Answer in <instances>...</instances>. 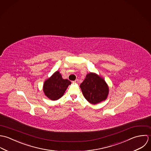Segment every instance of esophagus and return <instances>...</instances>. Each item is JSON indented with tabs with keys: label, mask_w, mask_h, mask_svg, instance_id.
I'll return each instance as SVG.
<instances>
[{
	"label": "esophagus",
	"mask_w": 151,
	"mask_h": 151,
	"mask_svg": "<svg viewBox=\"0 0 151 151\" xmlns=\"http://www.w3.org/2000/svg\"><path fill=\"white\" fill-rule=\"evenodd\" d=\"M73 82H74V83H78V82H79V80L78 79H76L75 81H73Z\"/></svg>",
	"instance_id": "esophagus-1"
}]
</instances>
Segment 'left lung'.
<instances>
[{"label":"left lung","mask_w":151,"mask_h":151,"mask_svg":"<svg viewBox=\"0 0 151 151\" xmlns=\"http://www.w3.org/2000/svg\"><path fill=\"white\" fill-rule=\"evenodd\" d=\"M80 88L85 99L94 104L105 100L109 94V88L105 81L93 73L86 75Z\"/></svg>","instance_id":"1"}]
</instances>
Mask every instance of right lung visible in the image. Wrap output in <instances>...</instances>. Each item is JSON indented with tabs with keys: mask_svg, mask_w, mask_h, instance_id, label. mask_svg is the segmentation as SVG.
<instances>
[{
	"mask_svg": "<svg viewBox=\"0 0 151 151\" xmlns=\"http://www.w3.org/2000/svg\"><path fill=\"white\" fill-rule=\"evenodd\" d=\"M70 83L69 80L62 79L60 72L57 71L44 82L43 91L50 99L56 100L63 96Z\"/></svg>",
	"mask_w": 151,
	"mask_h": 151,
	"instance_id": "add662e5",
	"label": "right lung"
}]
</instances>
